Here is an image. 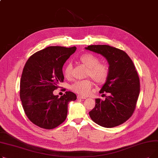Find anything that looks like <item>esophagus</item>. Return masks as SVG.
Instances as JSON below:
<instances>
[{
    "label": "esophagus",
    "mask_w": 158,
    "mask_h": 158,
    "mask_svg": "<svg viewBox=\"0 0 158 158\" xmlns=\"http://www.w3.org/2000/svg\"><path fill=\"white\" fill-rule=\"evenodd\" d=\"M77 98L78 99H86V97H83V96H81V95H78L77 96Z\"/></svg>",
    "instance_id": "esophagus-1"
}]
</instances>
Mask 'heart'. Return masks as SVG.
<instances>
[{
    "mask_svg": "<svg viewBox=\"0 0 158 158\" xmlns=\"http://www.w3.org/2000/svg\"><path fill=\"white\" fill-rule=\"evenodd\" d=\"M80 61L88 68L87 76L92 77L98 84H104L110 75L109 66L104 63H99V59L94 54L86 53L80 56ZM72 65L69 63L64 67L63 73L66 77H69L71 73ZM93 83L90 79L77 81L71 86L74 92L82 96L89 94Z\"/></svg>",
    "mask_w": 158,
    "mask_h": 158,
    "instance_id": "heart-1",
    "label": "heart"
}]
</instances>
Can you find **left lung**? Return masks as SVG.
<instances>
[{
    "label": "left lung",
    "instance_id": "obj_1",
    "mask_svg": "<svg viewBox=\"0 0 158 158\" xmlns=\"http://www.w3.org/2000/svg\"><path fill=\"white\" fill-rule=\"evenodd\" d=\"M86 50L101 54L109 64L110 75L99 93H110L104 101L95 99L89 112L92 120L102 127L111 128L126 122L135 110L139 94V79L129 56L120 49L107 45H92Z\"/></svg>",
    "mask_w": 158,
    "mask_h": 158
}]
</instances>
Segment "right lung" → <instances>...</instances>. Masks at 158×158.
Returning <instances> with one entry per match:
<instances>
[{
    "mask_svg": "<svg viewBox=\"0 0 158 158\" xmlns=\"http://www.w3.org/2000/svg\"><path fill=\"white\" fill-rule=\"evenodd\" d=\"M76 47H48L32 55L23 69L20 97L25 113L37 126L52 129L66 118L69 102L76 95L66 92L59 98L53 94L64 80L63 66Z\"/></svg>",
    "mask_w": 158,
    "mask_h": 158,
    "instance_id": "right-lung-1",
    "label": "right lung"
}]
</instances>
